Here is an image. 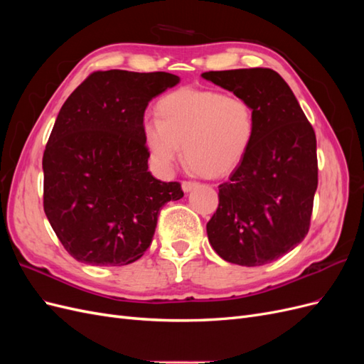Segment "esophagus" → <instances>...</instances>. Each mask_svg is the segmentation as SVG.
Segmentation results:
<instances>
[{"label":"esophagus","instance_id":"34e87169","mask_svg":"<svg viewBox=\"0 0 364 364\" xmlns=\"http://www.w3.org/2000/svg\"><path fill=\"white\" fill-rule=\"evenodd\" d=\"M194 186H197V182H191V181H183L182 182V190L185 191V193H190Z\"/></svg>","mask_w":364,"mask_h":364}]
</instances>
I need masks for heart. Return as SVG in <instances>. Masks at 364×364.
Segmentation results:
<instances>
[{
	"mask_svg": "<svg viewBox=\"0 0 364 364\" xmlns=\"http://www.w3.org/2000/svg\"><path fill=\"white\" fill-rule=\"evenodd\" d=\"M158 119L146 121L142 136L150 159L164 173L183 156L206 178H222L245 159L255 138L257 121L243 97L208 90H179L165 95Z\"/></svg>",
	"mask_w": 364,
	"mask_h": 364,
	"instance_id": "heart-1",
	"label": "heart"
}]
</instances>
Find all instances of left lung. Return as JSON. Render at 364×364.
Masks as SVG:
<instances>
[{"label": "left lung", "instance_id": "8db88e82", "mask_svg": "<svg viewBox=\"0 0 364 364\" xmlns=\"http://www.w3.org/2000/svg\"><path fill=\"white\" fill-rule=\"evenodd\" d=\"M202 77L246 98L257 121L247 155L218 185V208L206 225L209 245L228 262L262 266L293 250L310 229L316 134L277 71L246 68Z\"/></svg>", "mask_w": 364, "mask_h": 364}]
</instances>
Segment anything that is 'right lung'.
Masks as SVG:
<instances>
[{"mask_svg":"<svg viewBox=\"0 0 364 364\" xmlns=\"http://www.w3.org/2000/svg\"><path fill=\"white\" fill-rule=\"evenodd\" d=\"M170 73L95 71L63 103L42 158L43 211L77 261L117 267L139 259L179 182L149 171L142 136L151 98L179 83Z\"/></svg>","mask_w":364,"mask_h":364,"instance_id":"obj_1","label":"right lung"}]
</instances>
